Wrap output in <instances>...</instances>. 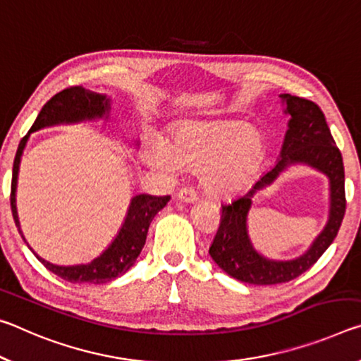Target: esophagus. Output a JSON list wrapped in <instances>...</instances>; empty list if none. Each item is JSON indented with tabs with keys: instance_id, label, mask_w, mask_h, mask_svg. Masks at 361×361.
I'll return each mask as SVG.
<instances>
[{
	"instance_id": "obj_1",
	"label": "esophagus",
	"mask_w": 361,
	"mask_h": 361,
	"mask_svg": "<svg viewBox=\"0 0 361 361\" xmlns=\"http://www.w3.org/2000/svg\"><path fill=\"white\" fill-rule=\"evenodd\" d=\"M197 190L192 185H187V187H182L180 192H179V198L182 202L185 203H193L195 200H197Z\"/></svg>"
}]
</instances>
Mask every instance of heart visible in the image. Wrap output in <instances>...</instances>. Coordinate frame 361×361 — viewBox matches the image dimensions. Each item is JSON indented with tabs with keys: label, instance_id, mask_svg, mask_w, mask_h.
Here are the masks:
<instances>
[{
	"label": "heart",
	"instance_id": "1",
	"mask_svg": "<svg viewBox=\"0 0 361 361\" xmlns=\"http://www.w3.org/2000/svg\"><path fill=\"white\" fill-rule=\"evenodd\" d=\"M265 157L262 134L243 123L188 125L164 145L147 152L153 166L173 171L177 164L203 171L202 180L212 197H233L252 184Z\"/></svg>",
	"mask_w": 361,
	"mask_h": 361
}]
</instances>
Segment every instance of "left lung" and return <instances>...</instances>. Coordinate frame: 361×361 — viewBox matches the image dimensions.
<instances>
[{
    "label": "left lung",
    "instance_id": "1",
    "mask_svg": "<svg viewBox=\"0 0 361 361\" xmlns=\"http://www.w3.org/2000/svg\"><path fill=\"white\" fill-rule=\"evenodd\" d=\"M289 116L280 159L259 179L250 192L222 204L217 233L209 246V254L219 267L233 279L250 285H279L298 279L309 270L333 243L345 214L344 163L331 135L326 118L315 102L291 94H281ZM304 162L322 170L330 179V219L324 232L302 257L293 262H271L261 257L247 236V211L257 190L269 185L291 164Z\"/></svg>",
    "mask_w": 361,
    "mask_h": 361
}]
</instances>
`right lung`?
<instances>
[{"label": "right lung", "mask_w": 361, "mask_h": 361, "mask_svg": "<svg viewBox=\"0 0 361 361\" xmlns=\"http://www.w3.org/2000/svg\"><path fill=\"white\" fill-rule=\"evenodd\" d=\"M110 111V99L102 94L92 92L85 90L82 86L67 87L61 92H57L54 97H51L41 109L39 115L35 120L33 126L25 137H22L19 149L16 152L14 166H13V180H11V211L16 222V227L20 232L19 217H17L16 208V188H17V174H19V164L22 152L25 149V144L30 134L43 129L46 126L61 125V123H78L85 120H96L105 114L109 118ZM169 202V195L166 197H153V195L140 193L135 195L129 204L126 219L123 222V227L118 232L116 238L111 241V245L105 250L99 257L94 259L90 264L81 265H56L44 261L39 257L32 247L30 251L37 256L38 261L44 267L61 276L62 280L70 283H92L100 285L116 279L133 267L135 259L145 245L147 232H149L150 222L157 216L158 211H161ZM23 236V235H22ZM25 240V238H23Z\"/></svg>", "instance_id": "right-lung-1"}]
</instances>
